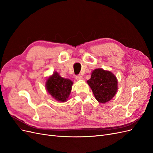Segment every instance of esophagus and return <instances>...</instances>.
<instances>
[{"mask_svg": "<svg viewBox=\"0 0 153 153\" xmlns=\"http://www.w3.org/2000/svg\"><path fill=\"white\" fill-rule=\"evenodd\" d=\"M83 77L81 75H78L76 76V80L78 81H81V80H83Z\"/></svg>", "mask_w": 153, "mask_h": 153, "instance_id": "1", "label": "esophagus"}]
</instances>
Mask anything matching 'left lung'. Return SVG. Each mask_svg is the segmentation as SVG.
<instances>
[{"instance_id":"obj_1","label":"left lung","mask_w":153,"mask_h":153,"mask_svg":"<svg viewBox=\"0 0 153 153\" xmlns=\"http://www.w3.org/2000/svg\"><path fill=\"white\" fill-rule=\"evenodd\" d=\"M87 83L92 89L95 98L101 103L111 100L118 91V80L112 72L102 68L95 69Z\"/></svg>"}]
</instances>
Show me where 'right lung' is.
Segmentation results:
<instances>
[{
	"label": "right lung",
	"instance_id": "obj_1",
	"mask_svg": "<svg viewBox=\"0 0 153 153\" xmlns=\"http://www.w3.org/2000/svg\"><path fill=\"white\" fill-rule=\"evenodd\" d=\"M73 84V82L70 79L62 78L58 72L54 71L53 74L47 78L45 88L57 101L65 102L71 94Z\"/></svg>",
	"mask_w": 153,
	"mask_h": 153
}]
</instances>
